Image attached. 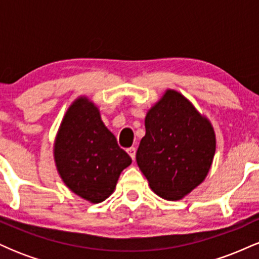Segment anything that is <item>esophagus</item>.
<instances>
[{
    "mask_svg": "<svg viewBox=\"0 0 259 259\" xmlns=\"http://www.w3.org/2000/svg\"><path fill=\"white\" fill-rule=\"evenodd\" d=\"M126 152L129 153V156L132 157V159H135V154H136V148L135 147H129L126 150Z\"/></svg>",
    "mask_w": 259,
    "mask_h": 259,
    "instance_id": "34e87169",
    "label": "esophagus"
}]
</instances>
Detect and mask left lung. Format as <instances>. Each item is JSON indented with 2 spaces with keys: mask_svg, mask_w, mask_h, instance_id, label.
I'll list each match as a JSON object with an SVG mask.
<instances>
[{
  "mask_svg": "<svg viewBox=\"0 0 259 259\" xmlns=\"http://www.w3.org/2000/svg\"><path fill=\"white\" fill-rule=\"evenodd\" d=\"M146 134L136 162L159 197L177 201L207 177L215 153L209 120L174 90H167L145 118Z\"/></svg>",
  "mask_w": 259,
  "mask_h": 259,
  "instance_id": "left-lung-1",
  "label": "left lung"
}]
</instances>
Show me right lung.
<instances>
[{"label": "right lung", "mask_w": 259, "mask_h": 259, "mask_svg": "<svg viewBox=\"0 0 259 259\" xmlns=\"http://www.w3.org/2000/svg\"><path fill=\"white\" fill-rule=\"evenodd\" d=\"M62 180L80 197L99 203L114 191L132 158L101 120L99 108L79 97L65 113L55 142Z\"/></svg>", "instance_id": "obj_1"}]
</instances>
